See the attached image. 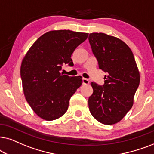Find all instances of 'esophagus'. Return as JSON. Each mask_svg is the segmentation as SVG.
<instances>
[{
  "label": "esophagus",
  "instance_id": "esophagus-1",
  "mask_svg": "<svg viewBox=\"0 0 154 154\" xmlns=\"http://www.w3.org/2000/svg\"><path fill=\"white\" fill-rule=\"evenodd\" d=\"M89 83V79L87 78H82V84L83 85H88Z\"/></svg>",
  "mask_w": 154,
  "mask_h": 154
}]
</instances>
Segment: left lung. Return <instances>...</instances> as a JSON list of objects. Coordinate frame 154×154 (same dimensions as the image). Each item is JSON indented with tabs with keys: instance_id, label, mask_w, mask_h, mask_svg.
I'll list each match as a JSON object with an SVG mask.
<instances>
[{
	"instance_id": "left-lung-1",
	"label": "left lung",
	"mask_w": 154,
	"mask_h": 154,
	"mask_svg": "<svg viewBox=\"0 0 154 154\" xmlns=\"http://www.w3.org/2000/svg\"><path fill=\"white\" fill-rule=\"evenodd\" d=\"M89 42L98 68L106 73L102 86L92 82L88 103L92 116L104 125L122 120L133 106L140 77L134 55L125 43L103 33H91Z\"/></svg>"
}]
</instances>
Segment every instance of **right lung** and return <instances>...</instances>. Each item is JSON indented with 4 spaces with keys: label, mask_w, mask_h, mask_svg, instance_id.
Masks as SVG:
<instances>
[{
    "label": "right lung",
    "mask_w": 154,
    "mask_h": 154,
    "mask_svg": "<svg viewBox=\"0 0 154 154\" xmlns=\"http://www.w3.org/2000/svg\"><path fill=\"white\" fill-rule=\"evenodd\" d=\"M88 33L51 31L34 42L22 60L20 75L26 101L35 113L53 120L65 113L71 96L82 83L81 76L60 74L64 64L73 65L71 56Z\"/></svg>",
    "instance_id": "add662e5"
}]
</instances>
